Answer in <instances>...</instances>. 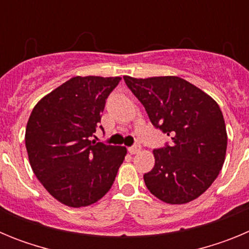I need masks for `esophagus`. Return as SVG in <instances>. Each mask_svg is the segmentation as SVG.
<instances>
[{
  "label": "esophagus",
  "instance_id": "esophagus-1",
  "mask_svg": "<svg viewBox=\"0 0 249 249\" xmlns=\"http://www.w3.org/2000/svg\"><path fill=\"white\" fill-rule=\"evenodd\" d=\"M140 151H141L140 144H136V146H132L128 148V152L131 153V155H136V153H138Z\"/></svg>",
  "mask_w": 249,
  "mask_h": 249
}]
</instances>
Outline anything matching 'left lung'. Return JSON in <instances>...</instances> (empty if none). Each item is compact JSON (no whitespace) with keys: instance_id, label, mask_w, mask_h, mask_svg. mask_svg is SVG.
<instances>
[{"instance_id":"left-lung-1","label":"left lung","mask_w":249,"mask_h":249,"mask_svg":"<svg viewBox=\"0 0 249 249\" xmlns=\"http://www.w3.org/2000/svg\"><path fill=\"white\" fill-rule=\"evenodd\" d=\"M123 78L152 124L172 140L171 146L153 151L155 167L143 176L148 191L169 204L198 198L226 158L227 131L218 103L181 77Z\"/></svg>"}]
</instances>
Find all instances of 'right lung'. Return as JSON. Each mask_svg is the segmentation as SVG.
Returning a JSON list of instances; mask_svg holds the SVG:
<instances>
[{"label":"right lung","instance_id":"obj_1","mask_svg":"<svg viewBox=\"0 0 249 249\" xmlns=\"http://www.w3.org/2000/svg\"><path fill=\"white\" fill-rule=\"evenodd\" d=\"M120 80L72 77L31 112L25 135L30 164L47 192L65 206L78 208L100 201L127 155L126 147L89 141Z\"/></svg>","mask_w":249,"mask_h":249}]
</instances>
